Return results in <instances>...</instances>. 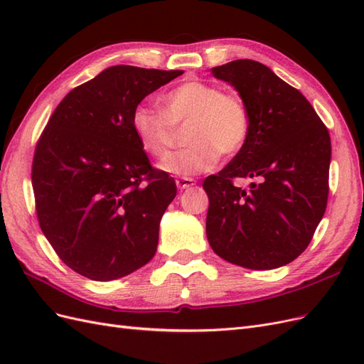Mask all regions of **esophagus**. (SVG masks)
Instances as JSON below:
<instances>
[{
	"label": "esophagus",
	"instance_id": "1",
	"mask_svg": "<svg viewBox=\"0 0 364 364\" xmlns=\"http://www.w3.org/2000/svg\"><path fill=\"white\" fill-rule=\"evenodd\" d=\"M176 185H178L179 190H186V188H191V186H194L196 181L191 178H178L176 179Z\"/></svg>",
	"mask_w": 364,
	"mask_h": 364
}]
</instances>
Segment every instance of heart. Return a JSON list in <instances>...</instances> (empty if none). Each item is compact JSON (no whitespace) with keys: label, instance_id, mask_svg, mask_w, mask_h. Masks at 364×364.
Listing matches in <instances>:
<instances>
[{"label":"heart","instance_id":"b5f03b06","mask_svg":"<svg viewBox=\"0 0 364 364\" xmlns=\"http://www.w3.org/2000/svg\"><path fill=\"white\" fill-rule=\"evenodd\" d=\"M164 112L139 103L130 115L132 130L149 155L162 159L173 145L176 127L189 123L191 146L164 159L159 167L170 174L193 176L213 170L225 156L245 147L250 117L241 97L202 80H188L162 97Z\"/></svg>","mask_w":364,"mask_h":364}]
</instances>
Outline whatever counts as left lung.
Here are the masks:
<instances>
[{"label": "left lung", "instance_id": "left-lung-1", "mask_svg": "<svg viewBox=\"0 0 364 364\" xmlns=\"http://www.w3.org/2000/svg\"><path fill=\"white\" fill-rule=\"evenodd\" d=\"M232 85L250 117L245 147L208 176L206 237L218 257L253 270L278 269L310 245L328 202L331 139L310 102L250 59L213 68ZM254 179L249 191L233 185Z\"/></svg>", "mask_w": 364, "mask_h": 364}]
</instances>
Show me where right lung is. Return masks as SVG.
I'll return each instance as SVG.
<instances>
[{
  "label": "right lung",
  "instance_id": "add662e5",
  "mask_svg": "<svg viewBox=\"0 0 364 364\" xmlns=\"http://www.w3.org/2000/svg\"><path fill=\"white\" fill-rule=\"evenodd\" d=\"M182 74L106 68L70 91L42 132L31 165L39 226L59 258L82 277L123 278L156 253L176 183L151 167L130 115Z\"/></svg>",
  "mask_w": 364,
  "mask_h": 364
}]
</instances>
